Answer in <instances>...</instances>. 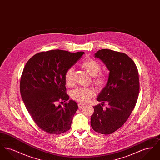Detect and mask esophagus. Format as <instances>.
<instances>
[{
	"label": "esophagus",
	"instance_id": "obj_1",
	"mask_svg": "<svg viewBox=\"0 0 160 160\" xmlns=\"http://www.w3.org/2000/svg\"><path fill=\"white\" fill-rule=\"evenodd\" d=\"M84 107V104H82V103H79L78 104V108H82Z\"/></svg>",
	"mask_w": 160,
	"mask_h": 160
}]
</instances>
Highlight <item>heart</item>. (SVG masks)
I'll return each instance as SVG.
<instances>
[{"instance_id":"heart-1","label":"heart","mask_w":160,"mask_h":160,"mask_svg":"<svg viewBox=\"0 0 160 160\" xmlns=\"http://www.w3.org/2000/svg\"><path fill=\"white\" fill-rule=\"evenodd\" d=\"M81 67L92 77H93V83L97 87H101L105 83V76L100 71L101 67L98 62L93 59L84 61ZM73 68H69L65 74V83L67 86H71L73 83ZM71 97L77 101L82 103L88 102L95 95V91L89 88H77L71 92Z\"/></svg>"}]
</instances>
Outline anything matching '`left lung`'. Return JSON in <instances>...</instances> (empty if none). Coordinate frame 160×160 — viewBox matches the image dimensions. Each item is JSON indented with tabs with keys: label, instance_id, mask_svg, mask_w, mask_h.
Segmentation results:
<instances>
[{
	"label": "left lung",
	"instance_id": "obj_1",
	"mask_svg": "<svg viewBox=\"0 0 160 160\" xmlns=\"http://www.w3.org/2000/svg\"><path fill=\"white\" fill-rule=\"evenodd\" d=\"M95 58L104 62L109 70L105 87L97 100L101 102L93 107L92 128L102 134H110L121 128L127 121L137 102L140 89L137 67L128 55L108 49L95 53ZM106 101L109 107L103 109Z\"/></svg>",
	"mask_w": 160,
	"mask_h": 160
}]
</instances>
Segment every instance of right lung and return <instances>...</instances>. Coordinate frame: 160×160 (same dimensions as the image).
I'll return each instance as SVG.
<instances>
[{"label":"right lung","instance_id":"obj_1","mask_svg":"<svg viewBox=\"0 0 160 160\" xmlns=\"http://www.w3.org/2000/svg\"><path fill=\"white\" fill-rule=\"evenodd\" d=\"M83 52L72 53L53 50L35 54L26 63L20 80L24 105L38 127L49 134H60L70 129L78 106L69 99L63 107L59 100H68L65 74Z\"/></svg>","mask_w":160,"mask_h":160}]
</instances>
